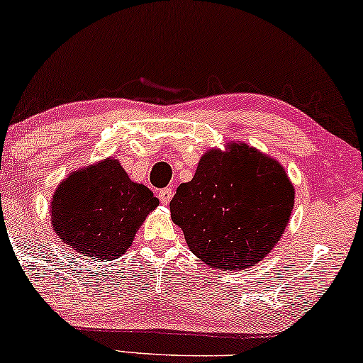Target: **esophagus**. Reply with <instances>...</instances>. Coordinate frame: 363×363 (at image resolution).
Here are the masks:
<instances>
[{
  "label": "esophagus",
  "instance_id": "1",
  "mask_svg": "<svg viewBox=\"0 0 363 363\" xmlns=\"http://www.w3.org/2000/svg\"><path fill=\"white\" fill-rule=\"evenodd\" d=\"M158 197H160V200H161V203L163 205H167L171 202V199H172V191L169 187L167 189H163V191H160L158 192Z\"/></svg>",
  "mask_w": 363,
  "mask_h": 363
}]
</instances>
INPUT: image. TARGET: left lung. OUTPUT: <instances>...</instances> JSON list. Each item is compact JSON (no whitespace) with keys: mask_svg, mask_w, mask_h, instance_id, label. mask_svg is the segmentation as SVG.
Here are the masks:
<instances>
[{"mask_svg":"<svg viewBox=\"0 0 363 363\" xmlns=\"http://www.w3.org/2000/svg\"><path fill=\"white\" fill-rule=\"evenodd\" d=\"M295 189L284 166L246 143L208 150L169 208L189 250L215 269H246L272 251L289 225Z\"/></svg>","mask_w":363,"mask_h":363,"instance_id":"obj_1","label":"left lung"}]
</instances>
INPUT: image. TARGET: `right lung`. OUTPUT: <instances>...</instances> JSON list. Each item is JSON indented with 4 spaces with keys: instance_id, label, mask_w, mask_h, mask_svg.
Returning a JSON list of instances; mask_svg holds the SVG:
<instances>
[{
    "instance_id": "obj_1",
    "label": "right lung",
    "mask_w": 363,
    "mask_h": 363,
    "mask_svg": "<svg viewBox=\"0 0 363 363\" xmlns=\"http://www.w3.org/2000/svg\"><path fill=\"white\" fill-rule=\"evenodd\" d=\"M160 200L130 181L118 160H102L69 174L53 194L52 226L81 256L111 261L132 246L147 215Z\"/></svg>"
}]
</instances>
